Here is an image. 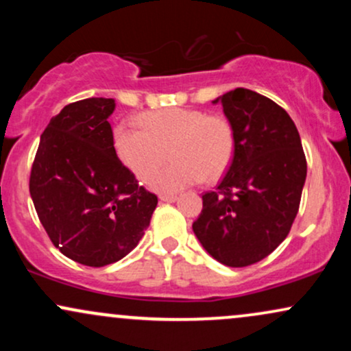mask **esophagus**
<instances>
[{
    "instance_id": "1",
    "label": "esophagus",
    "mask_w": 351,
    "mask_h": 351,
    "mask_svg": "<svg viewBox=\"0 0 351 351\" xmlns=\"http://www.w3.org/2000/svg\"><path fill=\"white\" fill-rule=\"evenodd\" d=\"M178 199L175 195H162L160 196V201H165V203H175Z\"/></svg>"
}]
</instances>
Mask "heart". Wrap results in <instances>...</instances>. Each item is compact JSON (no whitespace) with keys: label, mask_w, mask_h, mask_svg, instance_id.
<instances>
[{"label":"heart","mask_w":351,"mask_h":351,"mask_svg":"<svg viewBox=\"0 0 351 351\" xmlns=\"http://www.w3.org/2000/svg\"><path fill=\"white\" fill-rule=\"evenodd\" d=\"M138 125L142 130L117 125L112 143L120 162L143 181L161 166L169 150L172 163L148 181L156 193H178L203 178L215 181L234 158L236 135L226 117L168 107L142 114Z\"/></svg>","instance_id":"obj_1"}]
</instances>
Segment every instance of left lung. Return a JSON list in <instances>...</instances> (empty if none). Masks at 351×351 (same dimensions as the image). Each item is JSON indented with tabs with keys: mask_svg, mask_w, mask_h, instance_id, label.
Wrapping results in <instances>:
<instances>
[{
	"mask_svg": "<svg viewBox=\"0 0 351 351\" xmlns=\"http://www.w3.org/2000/svg\"><path fill=\"white\" fill-rule=\"evenodd\" d=\"M236 135L231 167L203 195L193 231L217 263L245 267L285 239L299 211L307 162L295 123L271 99L237 87L219 95Z\"/></svg>",
	"mask_w": 351,
	"mask_h": 351,
	"instance_id": "obj_1",
	"label": "left lung"
}]
</instances>
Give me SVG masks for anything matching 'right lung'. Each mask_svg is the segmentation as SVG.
<instances>
[{"label":"right lung","mask_w":351,"mask_h":351,"mask_svg":"<svg viewBox=\"0 0 351 351\" xmlns=\"http://www.w3.org/2000/svg\"><path fill=\"white\" fill-rule=\"evenodd\" d=\"M115 100L69 104L43 132L29 180L39 221L75 263L104 267L134 251L158 198L117 158L108 117Z\"/></svg>","instance_id":"1"}]
</instances>
